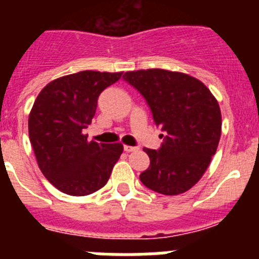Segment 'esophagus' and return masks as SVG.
I'll list each match as a JSON object with an SVG mask.
<instances>
[{
  "mask_svg": "<svg viewBox=\"0 0 259 259\" xmlns=\"http://www.w3.org/2000/svg\"><path fill=\"white\" fill-rule=\"evenodd\" d=\"M123 149H124V152H127V153H131V152H136V150H139V148H137V146H130V145H124V146H123Z\"/></svg>",
  "mask_w": 259,
  "mask_h": 259,
  "instance_id": "esophagus-1",
  "label": "esophagus"
}]
</instances>
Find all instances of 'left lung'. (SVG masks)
Returning <instances> with one entry per match:
<instances>
[{"label": "left lung", "instance_id": "1", "mask_svg": "<svg viewBox=\"0 0 259 259\" xmlns=\"http://www.w3.org/2000/svg\"><path fill=\"white\" fill-rule=\"evenodd\" d=\"M123 79L145 98L155 125L166 132L159 149L144 148L150 166L141 183L166 196L184 193L202 178L218 148V101L200 80L182 72L150 68L125 72Z\"/></svg>", "mask_w": 259, "mask_h": 259}]
</instances>
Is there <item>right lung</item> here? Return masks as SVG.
Returning <instances> with one entry per match:
<instances>
[{"label":"right lung","instance_id":"obj_1","mask_svg":"<svg viewBox=\"0 0 259 259\" xmlns=\"http://www.w3.org/2000/svg\"><path fill=\"white\" fill-rule=\"evenodd\" d=\"M122 72L80 71L53 80L36 98L28 118L29 141L41 172L57 189L87 196L101 189L123 152L122 144L87 140L98 96Z\"/></svg>","mask_w":259,"mask_h":259}]
</instances>
